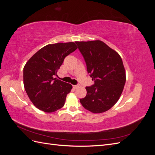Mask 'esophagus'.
<instances>
[{
	"label": "esophagus",
	"instance_id": "obj_1",
	"mask_svg": "<svg viewBox=\"0 0 155 155\" xmlns=\"http://www.w3.org/2000/svg\"><path fill=\"white\" fill-rule=\"evenodd\" d=\"M78 87H79L78 85H73V88H74V89H76Z\"/></svg>",
	"mask_w": 155,
	"mask_h": 155
}]
</instances>
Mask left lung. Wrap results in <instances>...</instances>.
I'll list each match as a JSON object with an SVG mask.
<instances>
[{"label":"left lung","instance_id":"1","mask_svg":"<svg viewBox=\"0 0 155 155\" xmlns=\"http://www.w3.org/2000/svg\"><path fill=\"white\" fill-rule=\"evenodd\" d=\"M85 59L87 72L94 81L86 87L82 106L93 113H101L113 107L122 93L125 70L120 55L103 41L76 42Z\"/></svg>","mask_w":155,"mask_h":155}]
</instances>
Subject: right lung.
<instances>
[{
	"label": "right lung",
	"mask_w": 155,
	"mask_h": 155,
	"mask_svg": "<svg viewBox=\"0 0 155 155\" xmlns=\"http://www.w3.org/2000/svg\"><path fill=\"white\" fill-rule=\"evenodd\" d=\"M77 48L76 42L48 45L28 61L23 69L24 86L37 109L53 112L64 106L72 86L54 76L64 58Z\"/></svg>",
	"instance_id": "right-lung-1"
}]
</instances>
